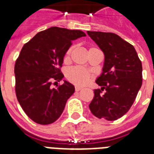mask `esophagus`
<instances>
[{
	"mask_svg": "<svg viewBox=\"0 0 154 154\" xmlns=\"http://www.w3.org/2000/svg\"><path fill=\"white\" fill-rule=\"evenodd\" d=\"M82 87H80V86H75V91L77 92V91H80L81 89H82Z\"/></svg>",
	"mask_w": 154,
	"mask_h": 154,
	"instance_id": "1",
	"label": "esophagus"
}]
</instances>
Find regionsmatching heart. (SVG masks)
<instances>
[{
	"instance_id": "1",
	"label": "heart",
	"mask_w": 154,
	"mask_h": 154,
	"mask_svg": "<svg viewBox=\"0 0 154 154\" xmlns=\"http://www.w3.org/2000/svg\"><path fill=\"white\" fill-rule=\"evenodd\" d=\"M95 48H91L89 49H94ZM72 48H69L68 49L67 52L65 53V60H67L69 57V55L72 52ZM66 78L69 82H70L72 84L76 85H85L88 83L89 80L92 78V74L87 69L79 66L72 67L68 70L66 72Z\"/></svg>"
}]
</instances>
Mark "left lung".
<instances>
[{
	"instance_id": "8db88e82",
	"label": "left lung",
	"mask_w": 154,
	"mask_h": 154,
	"mask_svg": "<svg viewBox=\"0 0 154 154\" xmlns=\"http://www.w3.org/2000/svg\"><path fill=\"white\" fill-rule=\"evenodd\" d=\"M87 33L105 55L102 73L96 80L101 88L94 89L89 109L100 119L115 121L129 111L141 89V61L134 47L118 35L93 31Z\"/></svg>"
}]
</instances>
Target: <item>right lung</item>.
Wrapping results in <instances>:
<instances>
[{
    "label": "right lung",
    "instance_id": "obj_1",
    "mask_svg": "<svg viewBox=\"0 0 154 154\" xmlns=\"http://www.w3.org/2000/svg\"><path fill=\"white\" fill-rule=\"evenodd\" d=\"M86 35L81 30L51 27L39 32L20 50L14 67L18 102L28 117L40 125H49L60 117L75 88L62 79L64 56L73 40Z\"/></svg>",
    "mask_w": 154,
    "mask_h": 154
}]
</instances>
